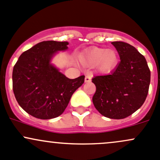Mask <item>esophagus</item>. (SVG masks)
Returning <instances> with one entry per match:
<instances>
[{
    "label": "esophagus",
    "instance_id": "esophagus-1",
    "mask_svg": "<svg viewBox=\"0 0 160 160\" xmlns=\"http://www.w3.org/2000/svg\"><path fill=\"white\" fill-rule=\"evenodd\" d=\"M90 80H91V77L89 75H87L85 77V82L86 83H87V82H90Z\"/></svg>",
    "mask_w": 160,
    "mask_h": 160
}]
</instances>
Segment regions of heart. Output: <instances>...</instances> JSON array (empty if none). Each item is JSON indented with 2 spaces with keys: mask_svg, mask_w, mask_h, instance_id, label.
Returning <instances> with one entry per match:
<instances>
[{
  "mask_svg": "<svg viewBox=\"0 0 160 160\" xmlns=\"http://www.w3.org/2000/svg\"><path fill=\"white\" fill-rule=\"evenodd\" d=\"M79 60L84 66H97L99 72L107 73H110L117 67L119 55L114 50L93 48L83 51L79 56Z\"/></svg>",
  "mask_w": 160,
  "mask_h": 160,
  "instance_id": "1",
  "label": "heart"
}]
</instances>
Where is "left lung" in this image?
Segmentation results:
<instances>
[{
	"label": "left lung",
	"instance_id": "1",
	"mask_svg": "<svg viewBox=\"0 0 160 160\" xmlns=\"http://www.w3.org/2000/svg\"><path fill=\"white\" fill-rule=\"evenodd\" d=\"M120 58L117 68L108 75L96 76L93 97L95 108L110 119L132 115L145 102L150 83V70L143 55L122 41L112 42Z\"/></svg>",
	"mask_w": 160,
	"mask_h": 160
}]
</instances>
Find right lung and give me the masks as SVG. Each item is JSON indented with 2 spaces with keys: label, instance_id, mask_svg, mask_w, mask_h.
Segmentation results:
<instances>
[{
  "label": "right lung",
  "instance_id": "obj_1",
  "mask_svg": "<svg viewBox=\"0 0 160 160\" xmlns=\"http://www.w3.org/2000/svg\"><path fill=\"white\" fill-rule=\"evenodd\" d=\"M68 42L43 41L24 51L13 69V91L23 110L49 120L61 115L85 76L69 79L50 64L53 53L67 49Z\"/></svg>",
  "mask_w": 160,
  "mask_h": 160
}]
</instances>
